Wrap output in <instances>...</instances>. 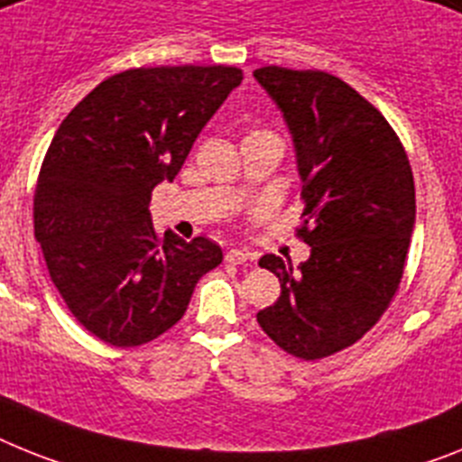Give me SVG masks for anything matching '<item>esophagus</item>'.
Returning <instances> with one entry per match:
<instances>
[{"label": "esophagus", "mask_w": 462, "mask_h": 462, "mask_svg": "<svg viewBox=\"0 0 462 462\" xmlns=\"http://www.w3.org/2000/svg\"><path fill=\"white\" fill-rule=\"evenodd\" d=\"M225 261L232 263V265H244V263L251 261V254L244 249H230L225 254Z\"/></svg>", "instance_id": "esophagus-1"}]
</instances>
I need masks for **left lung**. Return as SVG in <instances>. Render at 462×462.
Listing matches in <instances>:
<instances>
[{"mask_svg": "<svg viewBox=\"0 0 462 462\" xmlns=\"http://www.w3.org/2000/svg\"><path fill=\"white\" fill-rule=\"evenodd\" d=\"M254 77L293 138L305 201L298 237L310 246L298 267L274 254L258 261L282 284L258 324L282 350L312 362L355 345L397 293L416 185L394 129L350 84L277 65Z\"/></svg>", "mask_w": 462, "mask_h": 462, "instance_id": "8db88e82", "label": "left lung"}]
</instances>
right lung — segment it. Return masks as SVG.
<instances>
[{"mask_svg":"<svg viewBox=\"0 0 462 462\" xmlns=\"http://www.w3.org/2000/svg\"><path fill=\"white\" fill-rule=\"evenodd\" d=\"M242 79L227 65L126 69L58 126L34 189V237L68 310L103 343L135 347L169 331L223 261L207 237L159 239L150 199Z\"/></svg>","mask_w":462,"mask_h":462,"instance_id":"right-lung-1","label":"right lung"}]
</instances>
